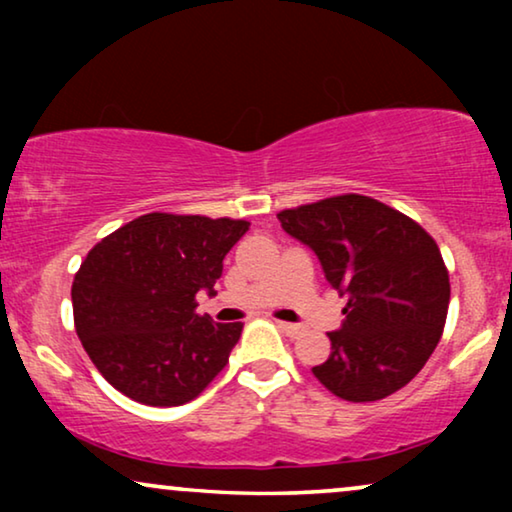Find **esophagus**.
Here are the masks:
<instances>
[{"label":"esophagus","mask_w":512,"mask_h":512,"mask_svg":"<svg viewBox=\"0 0 512 512\" xmlns=\"http://www.w3.org/2000/svg\"><path fill=\"white\" fill-rule=\"evenodd\" d=\"M277 328L282 333L289 335V338H298V335L303 333V326H300V324H289V321H277Z\"/></svg>","instance_id":"34e87169"}]
</instances>
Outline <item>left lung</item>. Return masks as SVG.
<instances>
[{
  "label": "left lung",
  "mask_w": 512,
  "mask_h": 512,
  "mask_svg": "<svg viewBox=\"0 0 512 512\" xmlns=\"http://www.w3.org/2000/svg\"><path fill=\"white\" fill-rule=\"evenodd\" d=\"M277 219L347 296L345 321L328 333L331 356L312 368L314 377L352 403L405 387L436 349L450 305V275L433 237L410 216L356 193L284 209Z\"/></svg>",
  "instance_id": "8db88e82"
}]
</instances>
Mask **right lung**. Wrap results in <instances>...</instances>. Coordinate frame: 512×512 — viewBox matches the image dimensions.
I'll list each match as a JSON object with an SVG mask.
<instances>
[{
	"instance_id": "obj_1",
	"label": "right lung",
	"mask_w": 512,
	"mask_h": 512,
	"mask_svg": "<svg viewBox=\"0 0 512 512\" xmlns=\"http://www.w3.org/2000/svg\"><path fill=\"white\" fill-rule=\"evenodd\" d=\"M247 221L153 212L88 251L72 284L74 326L90 361L132 401L172 408L226 368L242 324H214L195 296L223 272Z\"/></svg>"
}]
</instances>
